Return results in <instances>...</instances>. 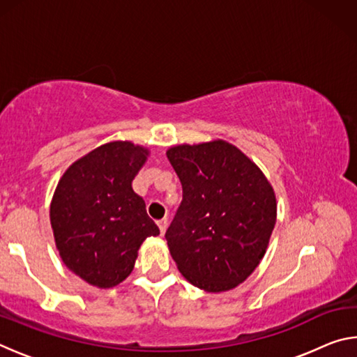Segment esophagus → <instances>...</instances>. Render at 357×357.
Returning <instances> with one entry per match:
<instances>
[{"instance_id": "34e87169", "label": "esophagus", "mask_w": 357, "mask_h": 357, "mask_svg": "<svg viewBox=\"0 0 357 357\" xmlns=\"http://www.w3.org/2000/svg\"><path fill=\"white\" fill-rule=\"evenodd\" d=\"M157 227H159V229H160V234H162V236H164L165 229H167V227H168V220H167V219H162V220H159V222H157Z\"/></svg>"}]
</instances>
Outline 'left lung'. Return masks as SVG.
I'll list each match as a JSON object with an SVG mask.
<instances>
[{
  "label": "left lung",
  "instance_id": "1",
  "mask_svg": "<svg viewBox=\"0 0 357 357\" xmlns=\"http://www.w3.org/2000/svg\"><path fill=\"white\" fill-rule=\"evenodd\" d=\"M167 157L183 185L165 233L179 273L208 293L236 288L268 249L277 219L273 185L225 140L176 144Z\"/></svg>",
  "mask_w": 357,
  "mask_h": 357
}]
</instances>
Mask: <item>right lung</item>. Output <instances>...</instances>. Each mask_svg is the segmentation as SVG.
Segmentation results:
<instances>
[{
    "mask_svg": "<svg viewBox=\"0 0 357 357\" xmlns=\"http://www.w3.org/2000/svg\"><path fill=\"white\" fill-rule=\"evenodd\" d=\"M148 155L140 144L110 142L75 160L59 179L50 203L55 244L68 269L89 285H119L143 241L160 233L132 189Z\"/></svg>",
    "mask_w": 357,
    "mask_h": 357,
    "instance_id": "1",
    "label": "right lung"
}]
</instances>
